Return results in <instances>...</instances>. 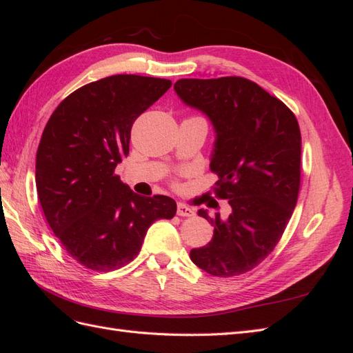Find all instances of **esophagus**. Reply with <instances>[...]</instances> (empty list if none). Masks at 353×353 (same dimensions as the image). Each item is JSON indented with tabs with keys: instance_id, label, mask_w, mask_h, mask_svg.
I'll list each match as a JSON object with an SVG mask.
<instances>
[{
	"instance_id": "obj_1",
	"label": "esophagus",
	"mask_w": 353,
	"mask_h": 353,
	"mask_svg": "<svg viewBox=\"0 0 353 353\" xmlns=\"http://www.w3.org/2000/svg\"><path fill=\"white\" fill-rule=\"evenodd\" d=\"M176 213H178V216H194L196 212H194V209H191V208L183 205V203H178Z\"/></svg>"
}]
</instances>
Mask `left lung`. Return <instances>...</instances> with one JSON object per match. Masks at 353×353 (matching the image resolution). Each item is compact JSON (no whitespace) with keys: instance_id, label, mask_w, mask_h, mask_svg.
Segmentation results:
<instances>
[{"instance_id":"1","label":"left lung","mask_w":353,"mask_h":353,"mask_svg":"<svg viewBox=\"0 0 353 353\" xmlns=\"http://www.w3.org/2000/svg\"><path fill=\"white\" fill-rule=\"evenodd\" d=\"M174 90L213 125L215 193L231 208L227 219L199 210L213 237L190 259L215 276L244 274L274 250L294 210L302 150L297 119L283 101L240 77L179 79Z\"/></svg>"}]
</instances>
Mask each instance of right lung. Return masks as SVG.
Here are the masks:
<instances>
[{"instance_id":"right-lung-1","label":"right lung","mask_w":353,"mask_h":353,"mask_svg":"<svg viewBox=\"0 0 353 353\" xmlns=\"http://www.w3.org/2000/svg\"><path fill=\"white\" fill-rule=\"evenodd\" d=\"M170 85L140 74L83 85L57 105L42 132L35 165L41 208L66 252L92 271L130 263L152 223L175 216L174 199L140 196L114 175L130 154L132 123Z\"/></svg>"}]
</instances>
